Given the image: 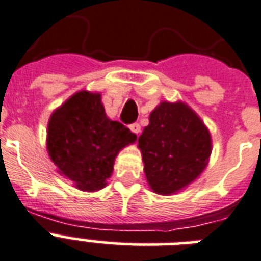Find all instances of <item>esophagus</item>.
Wrapping results in <instances>:
<instances>
[{"label":"esophagus","mask_w":261,"mask_h":261,"mask_svg":"<svg viewBox=\"0 0 261 261\" xmlns=\"http://www.w3.org/2000/svg\"><path fill=\"white\" fill-rule=\"evenodd\" d=\"M130 130L134 133V134L138 135L139 133H141V126H139V123H133V124H130Z\"/></svg>","instance_id":"obj_1"}]
</instances>
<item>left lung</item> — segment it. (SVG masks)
Here are the masks:
<instances>
[{
  "label": "left lung",
  "instance_id": "obj_1",
  "mask_svg": "<svg viewBox=\"0 0 261 261\" xmlns=\"http://www.w3.org/2000/svg\"><path fill=\"white\" fill-rule=\"evenodd\" d=\"M147 184L159 195L184 190L210 161L211 134L199 115L182 101H161L138 138Z\"/></svg>",
  "mask_w": 261,
  "mask_h": 261
}]
</instances>
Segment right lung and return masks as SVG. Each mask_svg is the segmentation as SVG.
I'll list each match as a JSON object with an SVG mask.
<instances>
[{
  "label": "right lung",
  "instance_id": "1",
  "mask_svg": "<svg viewBox=\"0 0 261 261\" xmlns=\"http://www.w3.org/2000/svg\"><path fill=\"white\" fill-rule=\"evenodd\" d=\"M135 139L134 133L107 116L101 94L89 90L67 98L47 124V151L58 173L87 192L107 186L116 155Z\"/></svg>",
  "mask_w": 261,
  "mask_h": 261
}]
</instances>
